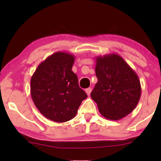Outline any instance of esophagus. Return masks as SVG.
Wrapping results in <instances>:
<instances>
[{"label":"esophagus","mask_w":161,"mask_h":161,"mask_svg":"<svg viewBox=\"0 0 161 161\" xmlns=\"http://www.w3.org/2000/svg\"><path fill=\"white\" fill-rule=\"evenodd\" d=\"M91 92H92L91 88H88V89H86V93L87 94L88 96L90 95V94H91Z\"/></svg>","instance_id":"esophagus-1"}]
</instances>
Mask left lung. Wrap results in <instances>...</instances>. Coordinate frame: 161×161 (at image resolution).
<instances>
[{
    "label": "left lung",
    "instance_id": "obj_1",
    "mask_svg": "<svg viewBox=\"0 0 161 161\" xmlns=\"http://www.w3.org/2000/svg\"><path fill=\"white\" fill-rule=\"evenodd\" d=\"M97 83L91 93L101 115L119 120L136 108L142 94L135 71L117 54L96 57Z\"/></svg>",
    "mask_w": 161,
    "mask_h": 161
}]
</instances>
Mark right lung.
Here are the masks:
<instances>
[{
    "label": "right lung",
    "mask_w": 161,
    "mask_h": 161,
    "mask_svg": "<svg viewBox=\"0 0 161 161\" xmlns=\"http://www.w3.org/2000/svg\"><path fill=\"white\" fill-rule=\"evenodd\" d=\"M73 55L56 52L38 66L31 79V96L39 112L48 119L65 122L76 116L87 94L79 87L72 71Z\"/></svg>",
    "instance_id": "add662e5"
}]
</instances>
